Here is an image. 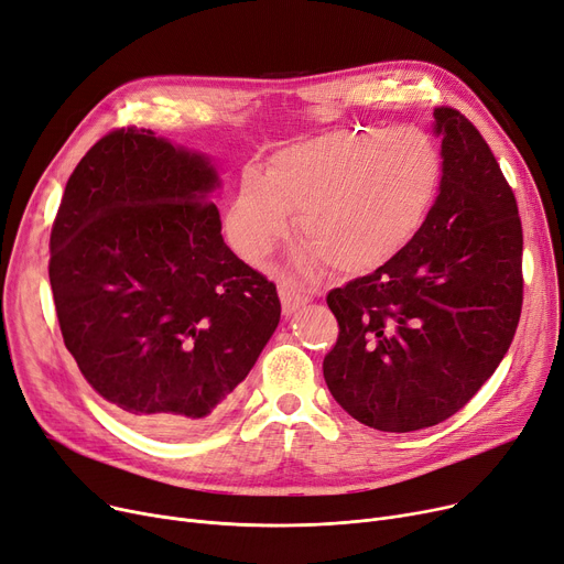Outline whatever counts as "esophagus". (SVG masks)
<instances>
[{
  "label": "esophagus",
  "mask_w": 564,
  "mask_h": 564,
  "mask_svg": "<svg viewBox=\"0 0 564 564\" xmlns=\"http://www.w3.org/2000/svg\"><path fill=\"white\" fill-rule=\"evenodd\" d=\"M279 295H281V306H283V313H285V315H292L295 311H300L304 304H308V297H306V295H300L297 290H292V288H288V285H281Z\"/></svg>",
  "instance_id": "obj_1"
}]
</instances>
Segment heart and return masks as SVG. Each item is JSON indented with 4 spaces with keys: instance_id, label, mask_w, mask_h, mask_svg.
Segmentation results:
<instances>
[{
    "instance_id": "obj_1",
    "label": "heart",
    "mask_w": 564,
    "mask_h": 564,
    "mask_svg": "<svg viewBox=\"0 0 564 564\" xmlns=\"http://www.w3.org/2000/svg\"><path fill=\"white\" fill-rule=\"evenodd\" d=\"M443 175V150L422 127L317 135L269 156L264 175H241L226 218L228 239L243 260L260 264L297 214L304 269L327 262L338 274H369L422 230Z\"/></svg>"
}]
</instances>
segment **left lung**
<instances>
[{
  "instance_id": "left-lung-1",
  "label": "left lung",
  "mask_w": 564,
  "mask_h": 564,
  "mask_svg": "<svg viewBox=\"0 0 564 564\" xmlns=\"http://www.w3.org/2000/svg\"><path fill=\"white\" fill-rule=\"evenodd\" d=\"M443 188L408 247L329 290L338 338L323 373L336 403L389 433L435 426L494 376L523 306V228L502 170L473 121L433 110Z\"/></svg>"
}]
</instances>
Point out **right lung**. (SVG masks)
Instances as JSON below:
<instances>
[{"label": "right lung", "instance_id": "right-lung-1", "mask_svg": "<svg viewBox=\"0 0 564 564\" xmlns=\"http://www.w3.org/2000/svg\"><path fill=\"white\" fill-rule=\"evenodd\" d=\"M214 165L121 127L80 159L51 232L64 346L85 380L147 431L182 435L221 414L281 302L221 237Z\"/></svg>", "mask_w": 564, "mask_h": 564}]
</instances>
